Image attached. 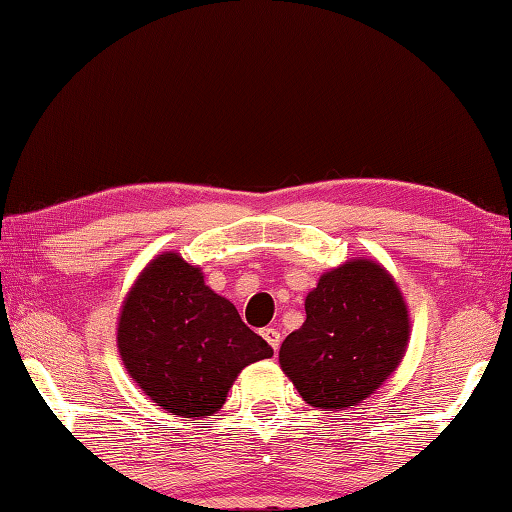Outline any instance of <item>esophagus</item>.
Segmentation results:
<instances>
[{
    "mask_svg": "<svg viewBox=\"0 0 512 512\" xmlns=\"http://www.w3.org/2000/svg\"><path fill=\"white\" fill-rule=\"evenodd\" d=\"M262 336L266 339V343L277 352V348H280V341H282L280 332H277V329H273V327H266V329H262Z\"/></svg>",
    "mask_w": 512,
    "mask_h": 512,
    "instance_id": "1",
    "label": "esophagus"
}]
</instances>
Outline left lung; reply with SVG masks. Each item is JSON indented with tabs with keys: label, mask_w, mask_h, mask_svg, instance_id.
<instances>
[{
	"label": "left lung",
	"mask_w": 512,
	"mask_h": 512,
	"mask_svg": "<svg viewBox=\"0 0 512 512\" xmlns=\"http://www.w3.org/2000/svg\"><path fill=\"white\" fill-rule=\"evenodd\" d=\"M307 320L280 348V368L309 406L345 411L393 375L409 345V307L375 259L329 268L305 298Z\"/></svg>",
	"instance_id": "left-lung-1"
}]
</instances>
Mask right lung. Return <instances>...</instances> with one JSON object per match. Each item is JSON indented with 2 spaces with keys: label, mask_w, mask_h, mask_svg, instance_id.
<instances>
[{
  "label": "right lung",
  "mask_w": 512,
  "mask_h": 512,
  "mask_svg": "<svg viewBox=\"0 0 512 512\" xmlns=\"http://www.w3.org/2000/svg\"><path fill=\"white\" fill-rule=\"evenodd\" d=\"M117 348L155 404L194 420L221 409L246 366L273 357L237 307L207 287L201 266L173 250L151 259L126 293Z\"/></svg>",
  "instance_id": "right-lung-1"
}]
</instances>
